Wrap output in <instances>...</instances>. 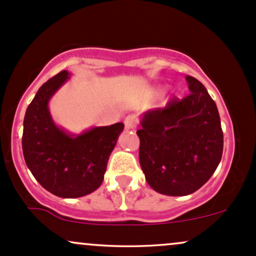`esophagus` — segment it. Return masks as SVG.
I'll list each match as a JSON object with an SVG mask.
<instances>
[{
	"label": "esophagus",
	"instance_id": "34e87169",
	"mask_svg": "<svg viewBox=\"0 0 256 256\" xmlns=\"http://www.w3.org/2000/svg\"><path fill=\"white\" fill-rule=\"evenodd\" d=\"M136 117L134 116V114H128L124 118V126L127 129H134L136 127Z\"/></svg>",
	"mask_w": 256,
	"mask_h": 256
}]
</instances>
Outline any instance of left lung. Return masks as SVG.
Returning a JSON list of instances; mask_svg holds the SVG:
<instances>
[{"label":"left lung","instance_id":"obj_1","mask_svg":"<svg viewBox=\"0 0 256 256\" xmlns=\"http://www.w3.org/2000/svg\"><path fill=\"white\" fill-rule=\"evenodd\" d=\"M191 94L142 116L139 160L145 179L166 196L194 194L219 166L224 134L216 104L206 87L186 76Z\"/></svg>","mask_w":256,"mask_h":256}]
</instances>
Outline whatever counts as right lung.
<instances>
[{
  "label": "right lung",
  "mask_w": 256,
  "mask_h": 256,
  "mask_svg": "<svg viewBox=\"0 0 256 256\" xmlns=\"http://www.w3.org/2000/svg\"><path fill=\"white\" fill-rule=\"evenodd\" d=\"M68 78L64 70L41 86L25 112L22 145L28 168L46 190L58 197L76 198L102 185L124 124L94 127L80 136L59 128L52 120L48 102Z\"/></svg>",
  "instance_id": "add662e5"
}]
</instances>
